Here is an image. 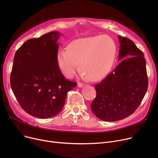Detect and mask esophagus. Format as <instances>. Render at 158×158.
Listing matches in <instances>:
<instances>
[{
  "mask_svg": "<svg viewBox=\"0 0 158 158\" xmlns=\"http://www.w3.org/2000/svg\"><path fill=\"white\" fill-rule=\"evenodd\" d=\"M77 86L79 87V88H82V87L84 86V84L81 83V82H78V83H77Z\"/></svg>",
  "mask_w": 158,
  "mask_h": 158,
  "instance_id": "esophagus-1",
  "label": "esophagus"
}]
</instances>
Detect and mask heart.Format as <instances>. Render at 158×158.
<instances>
[{
	"mask_svg": "<svg viewBox=\"0 0 158 158\" xmlns=\"http://www.w3.org/2000/svg\"><path fill=\"white\" fill-rule=\"evenodd\" d=\"M117 52L113 40L100 35L75 40L68 45L66 51H60L57 56L58 66L64 76L72 77L80 66L86 78L98 81L111 70Z\"/></svg>",
	"mask_w": 158,
	"mask_h": 158,
	"instance_id": "obj_1",
	"label": "heart"
}]
</instances>
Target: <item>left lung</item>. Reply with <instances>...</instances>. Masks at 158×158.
Wrapping results in <instances>:
<instances>
[{
    "label": "left lung",
    "instance_id": "obj_1",
    "mask_svg": "<svg viewBox=\"0 0 158 158\" xmlns=\"http://www.w3.org/2000/svg\"><path fill=\"white\" fill-rule=\"evenodd\" d=\"M118 60H123L101 82L95 85L91 109L97 118L114 122L128 117L142 102L148 88L143 53L132 41L118 36Z\"/></svg>",
    "mask_w": 158,
    "mask_h": 158
}]
</instances>
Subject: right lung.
Returning <instances> with one entry per match:
<instances>
[{"mask_svg":"<svg viewBox=\"0 0 158 158\" xmlns=\"http://www.w3.org/2000/svg\"><path fill=\"white\" fill-rule=\"evenodd\" d=\"M60 33L31 38L16 51L10 77L13 92L22 108L40 118H51L63 109L67 93L77 82L63 76L57 62Z\"/></svg>","mask_w":158,"mask_h":158,"instance_id":"1","label":"right lung"}]
</instances>
